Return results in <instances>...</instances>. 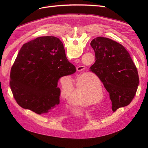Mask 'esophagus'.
<instances>
[{
	"instance_id": "esophagus-1",
	"label": "esophagus",
	"mask_w": 148,
	"mask_h": 148,
	"mask_svg": "<svg viewBox=\"0 0 148 148\" xmlns=\"http://www.w3.org/2000/svg\"><path fill=\"white\" fill-rule=\"evenodd\" d=\"M84 68H85V66H83V65H80V66H77V71H82L84 69Z\"/></svg>"
}]
</instances>
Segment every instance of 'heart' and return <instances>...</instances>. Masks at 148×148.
<instances>
[{
    "instance_id": "1",
    "label": "heart",
    "mask_w": 148,
    "mask_h": 148,
    "mask_svg": "<svg viewBox=\"0 0 148 148\" xmlns=\"http://www.w3.org/2000/svg\"><path fill=\"white\" fill-rule=\"evenodd\" d=\"M98 88L99 94L103 96V89L101 85L99 84ZM95 90L96 88L93 86L88 77H86V79L77 77L75 94H73L74 84L72 80H69L67 82H64L62 84L61 95L69 103H71L73 99L72 102L73 104L86 107L94 104V102L92 98V95L97 92Z\"/></svg>"
}]
</instances>
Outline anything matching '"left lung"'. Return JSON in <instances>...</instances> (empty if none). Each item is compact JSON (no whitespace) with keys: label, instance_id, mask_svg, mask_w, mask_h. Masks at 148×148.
Returning a JSON list of instances; mask_svg holds the SVG:
<instances>
[{"label":"left lung","instance_id":"left-lung-1","mask_svg":"<svg viewBox=\"0 0 148 148\" xmlns=\"http://www.w3.org/2000/svg\"><path fill=\"white\" fill-rule=\"evenodd\" d=\"M95 62L90 67L109 93L112 108L128 106L132 101L139 83L137 69L129 53L121 44L102 36L90 42Z\"/></svg>","mask_w":148,"mask_h":148}]
</instances>
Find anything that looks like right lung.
Masks as SVG:
<instances>
[{"label":"right lung","mask_w":148,"mask_h":148,"mask_svg":"<svg viewBox=\"0 0 148 148\" xmlns=\"http://www.w3.org/2000/svg\"><path fill=\"white\" fill-rule=\"evenodd\" d=\"M75 71L59 38L38 37L19 51L11 69V89L22 108L38 114L47 113L59 104V79Z\"/></svg>","instance_id":"1"}]
</instances>
